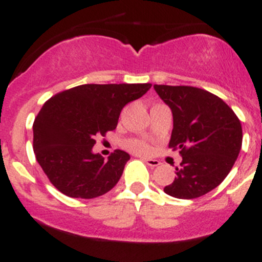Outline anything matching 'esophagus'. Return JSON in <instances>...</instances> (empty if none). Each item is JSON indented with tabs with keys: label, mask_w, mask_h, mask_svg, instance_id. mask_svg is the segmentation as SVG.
I'll return each instance as SVG.
<instances>
[{
	"label": "esophagus",
	"mask_w": 262,
	"mask_h": 262,
	"mask_svg": "<svg viewBox=\"0 0 262 262\" xmlns=\"http://www.w3.org/2000/svg\"><path fill=\"white\" fill-rule=\"evenodd\" d=\"M144 160L145 163H146L147 165H150V167H158V165L160 164V162L159 160H157V159H152V158H144Z\"/></svg>",
	"instance_id": "34e87169"
}]
</instances>
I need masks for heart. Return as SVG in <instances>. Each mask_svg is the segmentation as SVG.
<instances>
[{
  "label": "heart",
  "instance_id": "b5f03b06",
  "mask_svg": "<svg viewBox=\"0 0 262 262\" xmlns=\"http://www.w3.org/2000/svg\"><path fill=\"white\" fill-rule=\"evenodd\" d=\"M126 147L131 151L137 152V154H147L150 151V146L146 141L140 139H130L126 141Z\"/></svg>",
  "mask_w": 262,
  "mask_h": 262
}]
</instances>
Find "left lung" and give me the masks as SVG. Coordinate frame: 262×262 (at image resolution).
Returning <instances> with one entry per match:
<instances>
[{"mask_svg":"<svg viewBox=\"0 0 262 262\" xmlns=\"http://www.w3.org/2000/svg\"><path fill=\"white\" fill-rule=\"evenodd\" d=\"M172 110L169 147L182 157L164 192L177 199H196L223 182L242 146V126L219 97L195 86L154 85Z\"/></svg>","mask_w":262,"mask_h":262,"instance_id":"obj_1","label":"left lung"}]
</instances>
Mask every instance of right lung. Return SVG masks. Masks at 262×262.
Segmentation results:
<instances>
[{"label": "right lung", "instance_id": "obj_1", "mask_svg": "<svg viewBox=\"0 0 262 262\" xmlns=\"http://www.w3.org/2000/svg\"><path fill=\"white\" fill-rule=\"evenodd\" d=\"M151 84H85L57 93L33 123L35 158L52 185L70 198L94 199L112 190L130 155L93 154L95 136L117 127L121 111Z\"/></svg>", "mask_w": 262, "mask_h": 262}]
</instances>
